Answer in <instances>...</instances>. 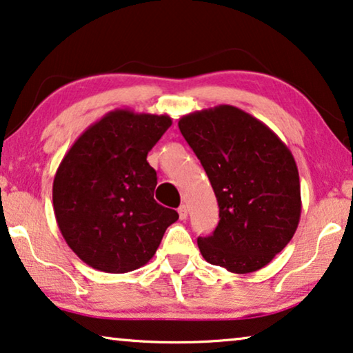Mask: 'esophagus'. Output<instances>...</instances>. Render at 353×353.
<instances>
[{
  "label": "esophagus",
  "mask_w": 353,
  "mask_h": 353,
  "mask_svg": "<svg viewBox=\"0 0 353 353\" xmlns=\"http://www.w3.org/2000/svg\"><path fill=\"white\" fill-rule=\"evenodd\" d=\"M178 215H180L181 220H186L188 219V207L185 204L178 207Z\"/></svg>",
  "instance_id": "1"
}]
</instances>
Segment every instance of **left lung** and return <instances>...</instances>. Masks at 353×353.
Returning a JSON list of instances; mask_svg holds the SVG:
<instances>
[{
	"instance_id": "obj_1",
	"label": "left lung",
	"mask_w": 353,
	"mask_h": 353,
	"mask_svg": "<svg viewBox=\"0 0 353 353\" xmlns=\"http://www.w3.org/2000/svg\"><path fill=\"white\" fill-rule=\"evenodd\" d=\"M214 188L220 221L197 238L207 262L231 273L257 272L286 248L301 220V181L292 152L267 125L220 104L178 120Z\"/></svg>"
}]
</instances>
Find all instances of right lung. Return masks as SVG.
Here are the masks:
<instances>
[{
	"instance_id": "right-lung-1",
	"label": "right lung",
	"mask_w": 353,
	"mask_h": 353,
	"mask_svg": "<svg viewBox=\"0 0 353 353\" xmlns=\"http://www.w3.org/2000/svg\"><path fill=\"white\" fill-rule=\"evenodd\" d=\"M170 115L115 109L77 138L57 167L52 205L65 243L91 268L128 273L154 257L178 220L154 201L157 173L146 157Z\"/></svg>"
}]
</instances>
